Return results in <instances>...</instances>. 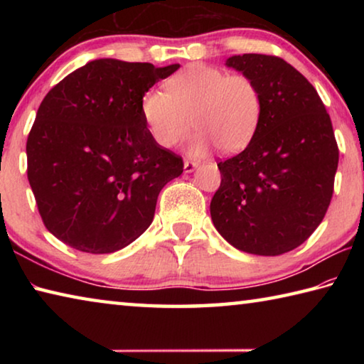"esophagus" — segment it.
<instances>
[{
	"instance_id": "1",
	"label": "esophagus",
	"mask_w": 364,
	"mask_h": 364,
	"mask_svg": "<svg viewBox=\"0 0 364 364\" xmlns=\"http://www.w3.org/2000/svg\"><path fill=\"white\" fill-rule=\"evenodd\" d=\"M197 162H194V160H184V171H186V173H191V171H194L196 170V167H197Z\"/></svg>"
}]
</instances>
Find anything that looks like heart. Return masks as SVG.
Returning a JSON list of instances; mask_svg holds the SVG:
<instances>
[{
	"label": "heart",
	"mask_w": 364,
	"mask_h": 364,
	"mask_svg": "<svg viewBox=\"0 0 364 364\" xmlns=\"http://www.w3.org/2000/svg\"><path fill=\"white\" fill-rule=\"evenodd\" d=\"M167 91L151 90L141 100V115L152 139L170 149L193 132L194 152L213 144L223 154L241 152L250 144L263 112V97L254 78L191 64L167 82Z\"/></svg>",
	"instance_id": "heart-1"
}]
</instances>
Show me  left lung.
I'll return each mask as SVG.
<instances>
[{
  "label": "left lung",
  "instance_id": "obj_1",
  "mask_svg": "<svg viewBox=\"0 0 364 364\" xmlns=\"http://www.w3.org/2000/svg\"><path fill=\"white\" fill-rule=\"evenodd\" d=\"M226 65L255 80L263 112L250 144L218 162L212 221L239 250L286 254L311 236L331 204L338 164L331 117L313 85L284 59L242 54Z\"/></svg>",
  "mask_w": 364,
  "mask_h": 364
}]
</instances>
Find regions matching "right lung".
Here are the masks:
<instances>
[{
	"label": "right lung",
	"mask_w": 364,
	"mask_h": 364,
	"mask_svg": "<svg viewBox=\"0 0 364 364\" xmlns=\"http://www.w3.org/2000/svg\"><path fill=\"white\" fill-rule=\"evenodd\" d=\"M180 64L91 60L53 86L27 139V176L46 230L88 254H110L152 223L183 159L152 139L141 100Z\"/></svg>",
	"instance_id": "right-lung-1"
}]
</instances>
